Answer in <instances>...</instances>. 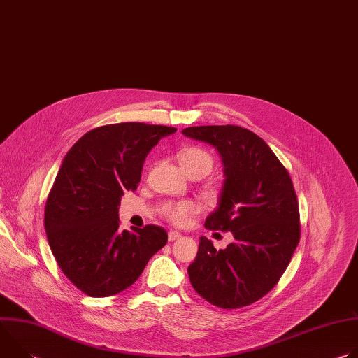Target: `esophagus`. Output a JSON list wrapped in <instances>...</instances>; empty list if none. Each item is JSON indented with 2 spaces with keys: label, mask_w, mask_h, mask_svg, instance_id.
<instances>
[{
  "label": "esophagus",
  "mask_w": 358,
  "mask_h": 358,
  "mask_svg": "<svg viewBox=\"0 0 358 358\" xmlns=\"http://www.w3.org/2000/svg\"><path fill=\"white\" fill-rule=\"evenodd\" d=\"M180 238H181V234H180V232H177V231H170V232H169V241H170V242L177 241V239H180Z\"/></svg>",
  "instance_id": "obj_1"
}]
</instances>
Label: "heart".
<instances>
[{"label": "heart", "mask_w": 358, "mask_h": 358, "mask_svg": "<svg viewBox=\"0 0 358 358\" xmlns=\"http://www.w3.org/2000/svg\"><path fill=\"white\" fill-rule=\"evenodd\" d=\"M180 163L185 173L191 177L199 174L201 177L207 176L213 169V157L208 151L198 147H187L181 151ZM198 211L192 201H177L167 202L162 208L163 217L174 225H184Z\"/></svg>", "instance_id": "obj_1"}]
</instances>
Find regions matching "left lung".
<instances>
[{
  "label": "left lung",
  "instance_id": "1",
  "mask_svg": "<svg viewBox=\"0 0 358 358\" xmlns=\"http://www.w3.org/2000/svg\"><path fill=\"white\" fill-rule=\"evenodd\" d=\"M182 134L217 148L224 184L206 228L231 231L235 242L217 250L201 236L188 266L195 292L217 308L238 309L269 293L286 271L300 239L296 191L271 147L239 126H194Z\"/></svg>",
  "mask_w": 358,
  "mask_h": 358
}]
</instances>
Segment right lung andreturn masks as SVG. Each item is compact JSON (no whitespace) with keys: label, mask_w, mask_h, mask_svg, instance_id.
<instances>
[{"label":"right lung","mask_w":358,"mask_h":358,"mask_svg":"<svg viewBox=\"0 0 358 358\" xmlns=\"http://www.w3.org/2000/svg\"><path fill=\"white\" fill-rule=\"evenodd\" d=\"M176 127L137 122L96 127L66 152L45 203V231L64 275L108 297L131 286L167 243L157 225L122 231L120 198L137 189L148 151Z\"/></svg>","instance_id":"add662e5"}]
</instances>
